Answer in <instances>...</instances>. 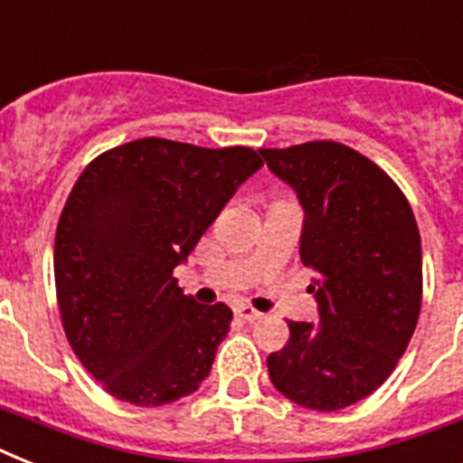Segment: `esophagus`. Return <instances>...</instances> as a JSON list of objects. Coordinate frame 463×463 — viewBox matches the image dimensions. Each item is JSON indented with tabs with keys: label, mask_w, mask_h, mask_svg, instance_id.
Segmentation results:
<instances>
[{
	"label": "esophagus",
	"mask_w": 463,
	"mask_h": 463,
	"mask_svg": "<svg viewBox=\"0 0 463 463\" xmlns=\"http://www.w3.org/2000/svg\"><path fill=\"white\" fill-rule=\"evenodd\" d=\"M235 315L240 317V319H245V322H257V319H261V312H257L254 307H250V305H238L235 307Z\"/></svg>",
	"instance_id": "esophagus-1"
}]
</instances>
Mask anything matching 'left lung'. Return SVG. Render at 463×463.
I'll use <instances>...</instances> for the list:
<instances>
[{"instance_id":"left-lung-1","label":"left lung","mask_w":463,"mask_h":463,"mask_svg":"<svg viewBox=\"0 0 463 463\" xmlns=\"http://www.w3.org/2000/svg\"><path fill=\"white\" fill-rule=\"evenodd\" d=\"M303 206L300 260L315 269L317 322H288L267 358L293 403L338 411L387 380L420 315L423 254L406 196L373 160L336 141L260 148Z\"/></svg>"}]
</instances>
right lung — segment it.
I'll use <instances>...</instances> for the list:
<instances>
[{
    "label": "right lung",
    "mask_w": 463,
    "mask_h": 463,
    "mask_svg": "<svg viewBox=\"0 0 463 463\" xmlns=\"http://www.w3.org/2000/svg\"><path fill=\"white\" fill-rule=\"evenodd\" d=\"M260 167L247 146L148 137L76 180L54 238L57 303L76 358L115 399L163 406L209 377L232 312L184 296L173 269Z\"/></svg>",
    "instance_id": "1"
}]
</instances>
